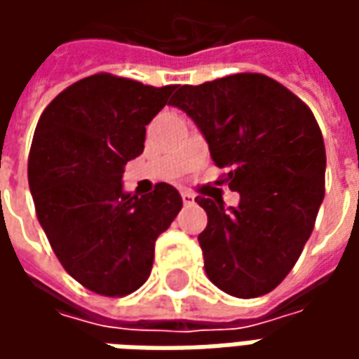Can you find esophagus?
Returning a JSON list of instances; mask_svg holds the SVG:
<instances>
[{"instance_id":"1","label":"esophagus","mask_w":359,"mask_h":359,"mask_svg":"<svg viewBox=\"0 0 359 359\" xmlns=\"http://www.w3.org/2000/svg\"><path fill=\"white\" fill-rule=\"evenodd\" d=\"M180 196H182V202H184V205H190V203H194V194H192V192H188V190H182V192H180Z\"/></svg>"}]
</instances>
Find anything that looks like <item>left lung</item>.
<instances>
[{
    "mask_svg": "<svg viewBox=\"0 0 359 359\" xmlns=\"http://www.w3.org/2000/svg\"><path fill=\"white\" fill-rule=\"evenodd\" d=\"M169 105L187 113L210 144L219 182L238 208L198 196L208 226L198 242L213 285L236 298L277 288L298 262L325 196V144L313 113L280 82L236 73L179 86Z\"/></svg>",
    "mask_w": 359,
    "mask_h": 359,
    "instance_id": "left-lung-1",
    "label": "left lung"
}]
</instances>
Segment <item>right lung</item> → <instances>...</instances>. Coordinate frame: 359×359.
Listing matches in <instances>:
<instances>
[{"label":"right lung","instance_id":"right-lung-1","mask_svg":"<svg viewBox=\"0 0 359 359\" xmlns=\"http://www.w3.org/2000/svg\"><path fill=\"white\" fill-rule=\"evenodd\" d=\"M97 73L74 82L43 109L28 156L36 215L65 271L102 296H126L151 273L159 234L182 198L167 182L130 196L126 161L144 151L146 125L175 92Z\"/></svg>","mask_w":359,"mask_h":359}]
</instances>
